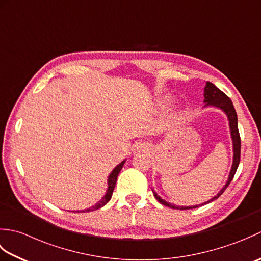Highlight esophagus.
<instances>
[{
    "mask_svg": "<svg viewBox=\"0 0 261 261\" xmlns=\"http://www.w3.org/2000/svg\"><path fill=\"white\" fill-rule=\"evenodd\" d=\"M134 152H147L149 150V145L146 141H138L132 148Z\"/></svg>",
    "mask_w": 261,
    "mask_h": 261,
    "instance_id": "1",
    "label": "esophagus"
}]
</instances>
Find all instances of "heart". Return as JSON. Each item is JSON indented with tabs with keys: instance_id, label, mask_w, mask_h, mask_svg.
<instances>
[{
	"instance_id": "1",
	"label": "heart",
	"mask_w": 261,
	"mask_h": 261,
	"mask_svg": "<svg viewBox=\"0 0 261 261\" xmlns=\"http://www.w3.org/2000/svg\"><path fill=\"white\" fill-rule=\"evenodd\" d=\"M179 116H180V114H179V113H177V114H176V119H177V118H179Z\"/></svg>"
}]
</instances>
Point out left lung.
I'll return each mask as SVG.
<instances>
[{"mask_svg":"<svg viewBox=\"0 0 261 261\" xmlns=\"http://www.w3.org/2000/svg\"><path fill=\"white\" fill-rule=\"evenodd\" d=\"M204 103H205V107H214V108L222 110L223 112L226 114V116H228L229 125H230V134H231V138H232V145H233V163H232L229 178H228V180H226V184L223 186L222 190L218 193V195H215L207 202L199 204V205H194V206H176V205L166 202L165 199L158 196V194L156 192L152 191L154 197L157 198V201L159 203H162L163 205H165V206H168L170 208H176V210L195 208V207L201 206V205L207 204L210 202L214 201V199L219 198V196L222 195V193L225 191V188L229 186L231 180L233 179L234 174L238 169V166H239V163H240L241 139H240L239 130H238V116H237V112H236L234 107H233V104H232V101L230 99V97L226 96L222 91L219 90V88L216 87L214 84H212V83L206 82V85H205V88H204Z\"/></svg>","mask_w":261,"mask_h":261,"instance_id":"8db88e82","label":"left lung"}]
</instances>
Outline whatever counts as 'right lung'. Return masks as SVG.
<instances>
[{"mask_svg": "<svg viewBox=\"0 0 261 261\" xmlns=\"http://www.w3.org/2000/svg\"><path fill=\"white\" fill-rule=\"evenodd\" d=\"M125 163V160H123V162L120 163L116 167L112 170V173L110 174L109 178H108V191L107 193H105V195L102 197L101 201H99L98 203H96L94 206L90 207V208H86V210H82V211H77V212H91V211H95V210H98L101 208L102 206H104L105 204H107L111 197H112V194H113V191H114V187H115V182H116V179H118V176H119V173L120 170L122 169V167H123V165Z\"/></svg>", "mask_w": 261, "mask_h": 261, "instance_id": "1", "label": "right lung"}]
</instances>
